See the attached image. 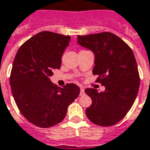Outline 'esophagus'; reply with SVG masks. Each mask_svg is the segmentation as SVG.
I'll use <instances>...</instances> for the list:
<instances>
[{"mask_svg": "<svg viewBox=\"0 0 150 150\" xmlns=\"http://www.w3.org/2000/svg\"><path fill=\"white\" fill-rule=\"evenodd\" d=\"M84 94V88L82 87H80V95L82 96Z\"/></svg>", "mask_w": 150, "mask_h": 150, "instance_id": "1", "label": "esophagus"}]
</instances>
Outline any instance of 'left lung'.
Masks as SVG:
<instances>
[{
  "instance_id": "8db88e82",
  "label": "left lung",
  "mask_w": 150,
  "mask_h": 150,
  "mask_svg": "<svg viewBox=\"0 0 150 150\" xmlns=\"http://www.w3.org/2000/svg\"><path fill=\"white\" fill-rule=\"evenodd\" d=\"M77 43L95 55L94 75L105 90L87 88L92 100L86 110L87 118L101 126H111L124 118L135 101L139 87L137 63L132 49L110 32L78 35Z\"/></svg>"
}]
</instances>
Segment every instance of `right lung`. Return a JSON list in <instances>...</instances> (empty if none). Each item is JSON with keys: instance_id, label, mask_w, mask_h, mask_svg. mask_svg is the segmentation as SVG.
<instances>
[{"instance_id": "right-lung-1", "label": "right lung", "mask_w": 150, "mask_h": 150, "mask_svg": "<svg viewBox=\"0 0 150 150\" xmlns=\"http://www.w3.org/2000/svg\"><path fill=\"white\" fill-rule=\"evenodd\" d=\"M69 35L42 31L18 49L10 84L17 107L27 120L49 128L63 120L70 105L80 93L74 83L58 87L51 82L54 69H59Z\"/></svg>"}]
</instances>
